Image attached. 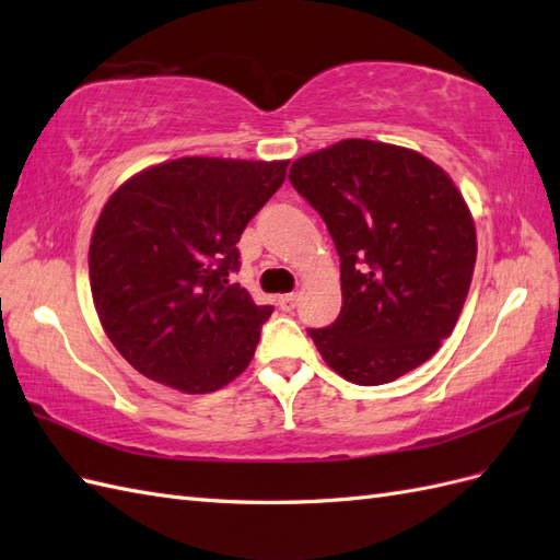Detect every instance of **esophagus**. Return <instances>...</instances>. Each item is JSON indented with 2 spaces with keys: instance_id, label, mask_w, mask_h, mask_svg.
Instances as JSON below:
<instances>
[{
  "instance_id": "obj_1",
  "label": "esophagus",
  "mask_w": 560,
  "mask_h": 560,
  "mask_svg": "<svg viewBox=\"0 0 560 560\" xmlns=\"http://www.w3.org/2000/svg\"><path fill=\"white\" fill-rule=\"evenodd\" d=\"M296 303H299V296H296V294H284V296L278 299V306H280V311H284V313H292V311L296 308Z\"/></svg>"
}]
</instances>
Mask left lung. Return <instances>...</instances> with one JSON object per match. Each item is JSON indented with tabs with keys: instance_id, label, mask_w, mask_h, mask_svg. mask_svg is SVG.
<instances>
[{
	"instance_id": "obj_1",
	"label": "left lung",
	"mask_w": 560,
	"mask_h": 560,
	"mask_svg": "<svg viewBox=\"0 0 560 560\" xmlns=\"http://www.w3.org/2000/svg\"><path fill=\"white\" fill-rule=\"evenodd\" d=\"M290 182L325 219L343 306L308 329L338 376L383 385L451 336L477 261V229L453 179L413 149L341 140L301 156Z\"/></svg>"
}]
</instances>
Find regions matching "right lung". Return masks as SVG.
<instances>
[{
    "label": "right lung",
    "instance_id": "add662e5",
    "mask_svg": "<svg viewBox=\"0 0 560 560\" xmlns=\"http://www.w3.org/2000/svg\"><path fill=\"white\" fill-rule=\"evenodd\" d=\"M287 165L184 156L109 196L89 249L91 292L109 341L142 376L208 395L247 369L273 306H257L229 276Z\"/></svg>",
    "mask_w": 560,
    "mask_h": 560
}]
</instances>
